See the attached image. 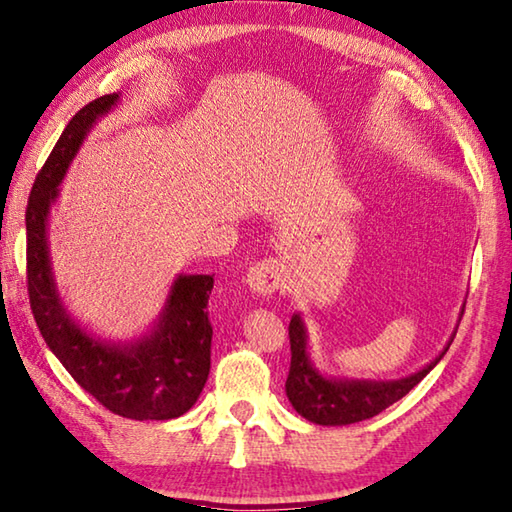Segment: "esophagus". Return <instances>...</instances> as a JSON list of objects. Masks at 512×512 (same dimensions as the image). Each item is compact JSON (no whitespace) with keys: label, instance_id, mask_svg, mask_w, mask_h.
<instances>
[{"label":"esophagus","instance_id":"esophagus-1","mask_svg":"<svg viewBox=\"0 0 512 512\" xmlns=\"http://www.w3.org/2000/svg\"><path fill=\"white\" fill-rule=\"evenodd\" d=\"M282 268L284 266L280 264V259L266 257V259H262V262H257L253 268H250L246 282L255 293L271 295L282 284V273H284Z\"/></svg>","mask_w":512,"mask_h":512}]
</instances>
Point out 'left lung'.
<instances>
[{
  "label": "left lung",
  "instance_id": "1",
  "mask_svg": "<svg viewBox=\"0 0 512 512\" xmlns=\"http://www.w3.org/2000/svg\"><path fill=\"white\" fill-rule=\"evenodd\" d=\"M288 338H291V367H288L286 376V396L297 414L318 425H349L387 410L389 405L410 394L452 345L450 342L439 358L412 376L392 380V383H369V380L358 383V380L322 378L311 367L309 356H306V333L300 315L291 318Z\"/></svg>",
  "mask_w": 512,
  "mask_h": 512
}]
</instances>
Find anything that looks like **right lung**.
I'll return each mask as SVG.
<instances>
[{"label": "right lung", "instance_id": "add662e5", "mask_svg": "<svg viewBox=\"0 0 512 512\" xmlns=\"http://www.w3.org/2000/svg\"><path fill=\"white\" fill-rule=\"evenodd\" d=\"M116 100V94H107L82 107L35 176L26 206V286L42 338L87 394L123 418L167 421L197 403L210 374L212 275L179 277L152 336L132 347H114L73 324L55 293L46 253V215L58 197L62 176L89 127Z\"/></svg>", "mask_w": 512, "mask_h": 512}]
</instances>
